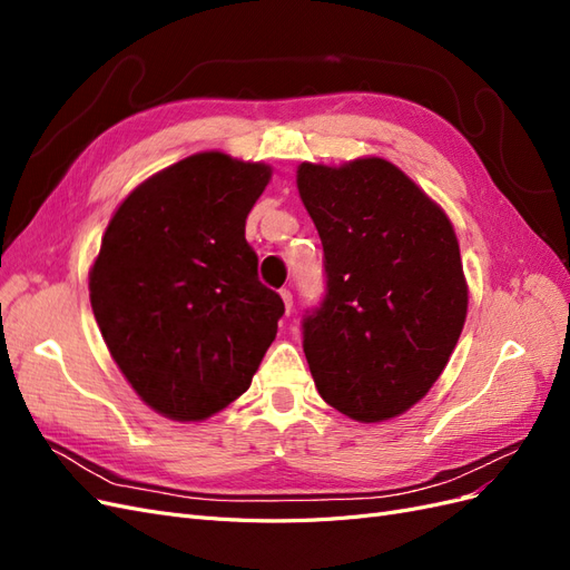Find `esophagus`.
<instances>
[{
    "label": "esophagus",
    "instance_id": "esophagus-1",
    "mask_svg": "<svg viewBox=\"0 0 570 570\" xmlns=\"http://www.w3.org/2000/svg\"><path fill=\"white\" fill-rule=\"evenodd\" d=\"M281 297H283V302H285L287 314H289V312H292V292L285 287V289H281Z\"/></svg>",
    "mask_w": 570,
    "mask_h": 570
}]
</instances>
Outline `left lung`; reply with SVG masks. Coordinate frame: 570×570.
Wrapping results in <instances>:
<instances>
[{
	"label": "left lung",
	"mask_w": 570,
	"mask_h": 570,
	"mask_svg": "<svg viewBox=\"0 0 570 570\" xmlns=\"http://www.w3.org/2000/svg\"><path fill=\"white\" fill-rule=\"evenodd\" d=\"M325 295L302 318L323 400L361 423L400 416L433 387L463 331L469 287L450 218L385 159L302 164Z\"/></svg>",
	"instance_id": "left-lung-1"
}]
</instances>
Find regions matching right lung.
Listing matches in <instances>:
<instances>
[{
	"mask_svg": "<svg viewBox=\"0 0 570 570\" xmlns=\"http://www.w3.org/2000/svg\"><path fill=\"white\" fill-rule=\"evenodd\" d=\"M266 164L202 151L118 206L90 271V302L132 390L174 421H204L252 385L285 304L258 281L245 220Z\"/></svg>",
	"mask_w": 570,
	"mask_h": 570,
	"instance_id": "right-lung-1",
	"label": "right lung"
}]
</instances>
